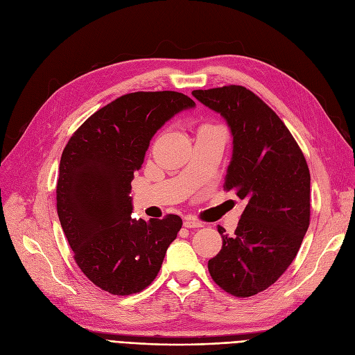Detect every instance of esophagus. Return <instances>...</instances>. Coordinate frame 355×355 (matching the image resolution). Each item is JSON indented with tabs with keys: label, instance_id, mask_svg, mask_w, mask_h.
<instances>
[{
	"label": "esophagus",
	"instance_id": "1",
	"mask_svg": "<svg viewBox=\"0 0 355 355\" xmlns=\"http://www.w3.org/2000/svg\"><path fill=\"white\" fill-rule=\"evenodd\" d=\"M184 226L186 227H202L203 226V223L200 222V220H197V219H194V218H186L184 219Z\"/></svg>",
	"mask_w": 355,
	"mask_h": 355
}]
</instances>
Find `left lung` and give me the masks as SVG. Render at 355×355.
Segmentation results:
<instances>
[{"label":"left lung","instance_id":"left-lung-1","mask_svg":"<svg viewBox=\"0 0 355 355\" xmlns=\"http://www.w3.org/2000/svg\"><path fill=\"white\" fill-rule=\"evenodd\" d=\"M191 94L227 123L234 136L225 190L246 200L232 236L219 226L222 250L209 259L211 279L236 297H250L280 279L297 255L311 220V174L282 119L241 85Z\"/></svg>","mask_w":355,"mask_h":355}]
</instances>
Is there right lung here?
I'll list each match as a JSON object with an SVG mask.
<instances>
[{"instance_id": "1", "label": "right lung", "mask_w": 355, "mask_h": 355, "mask_svg": "<svg viewBox=\"0 0 355 355\" xmlns=\"http://www.w3.org/2000/svg\"><path fill=\"white\" fill-rule=\"evenodd\" d=\"M194 105L175 91L130 92L89 116L62 152L59 222L75 263L104 291L129 296L146 288L180 232L177 214L149 222L130 218V182L153 135Z\"/></svg>"}]
</instances>
